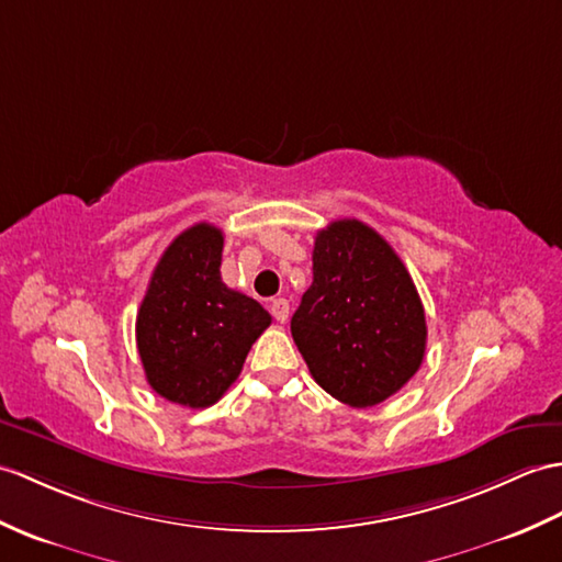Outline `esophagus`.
I'll return each mask as SVG.
<instances>
[{"mask_svg": "<svg viewBox=\"0 0 562 562\" xmlns=\"http://www.w3.org/2000/svg\"><path fill=\"white\" fill-rule=\"evenodd\" d=\"M270 311L278 323H284L286 318H290V302H286V299H276V302L270 304Z\"/></svg>", "mask_w": 562, "mask_h": 562, "instance_id": "obj_1", "label": "esophagus"}]
</instances>
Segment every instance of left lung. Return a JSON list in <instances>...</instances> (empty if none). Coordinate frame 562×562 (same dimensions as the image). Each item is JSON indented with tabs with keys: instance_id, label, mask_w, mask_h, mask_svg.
Listing matches in <instances>:
<instances>
[{
	"instance_id": "left-lung-1",
	"label": "left lung",
	"mask_w": 562,
	"mask_h": 562,
	"mask_svg": "<svg viewBox=\"0 0 562 562\" xmlns=\"http://www.w3.org/2000/svg\"><path fill=\"white\" fill-rule=\"evenodd\" d=\"M292 337L313 381L349 407H373L419 371L424 304L381 234L359 220H335L316 234L313 282Z\"/></svg>"
}]
</instances>
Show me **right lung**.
<instances>
[{"label": "right lung", "mask_w": 562, "mask_h": 562, "mask_svg": "<svg viewBox=\"0 0 562 562\" xmlns=\"http://www.w3.org/2000/svg\"><path fill=\"white\" fill-rule=\"evenodd\" d=\"M222 229L199 222L167 246L136 316L143 371L181 407L215 404L237 381L251 345L270 325L256 299L220 278Z\"/></svg>", "instance_id": "add662e5"}]
</instances>
